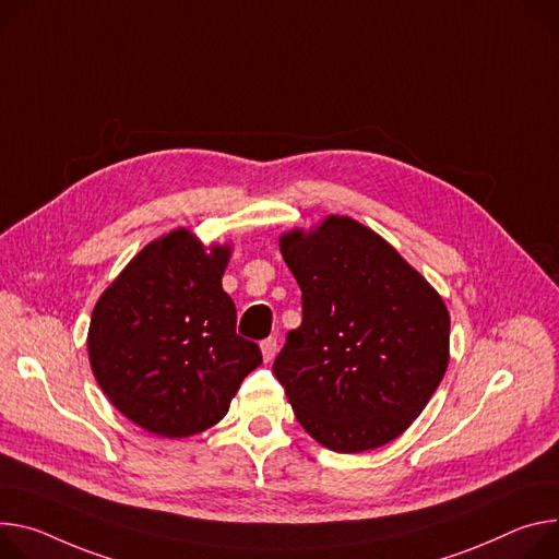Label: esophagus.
I'll return each mask as SVG.
<instances>
[{
	"mask_svg": "<svg viewBox=\"0 0 559 559\" xmlns=\"http://www.w3.org/2000/svg\"><path fill=\"white\" fill-rule=\"evenodd\" d=\"M261 349H263V359H265V361H272V359L276 357L278 341H276L274 336H270V338H265V341L261 343Z\"/></svg>",
	"mask_w": 559,
	"mask_h": 559,
	"instance_id": "1",
	"label": "esophagus"
}]
</instances>
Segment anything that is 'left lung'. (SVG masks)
<instances>
[{"instance_id": "left-lung-1", "label": "left lung", "mask_w": 559, "mask_h": 559, "mask_svg": "<svg viewBox=\"0 0 559 559\" xmlns=\"http://www.w3.org/2000/svg\"><path fill=\"white\" fill-rule=\"evenodd\" d=\"M281 253L302 294V321L272 370L298 424L336 452L385 445L419 417L448 368L441 296L347 216L283 234Z\"/></svg>"}]
</instances>
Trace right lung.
Masks as SVG:
<instances>
[{
    "label": "right lung",
    "instance_id": "add662e5",
    "mask_svg": "<svg viewBox=\"0 0 559 559\" xmlns=\"http://www.w3.org/2000/svg\"><path fill=\"white\" fill-rule=\"evenodd\" d=\"M229 247L210 253L187 229L148 242L95 302L88 328L93 374L116 408L160 437L218 424L261 347L236 334L223 289Z\"/></svg>",
    "mask_w": 559,
    "mask_h": 559
}]
</instances>
